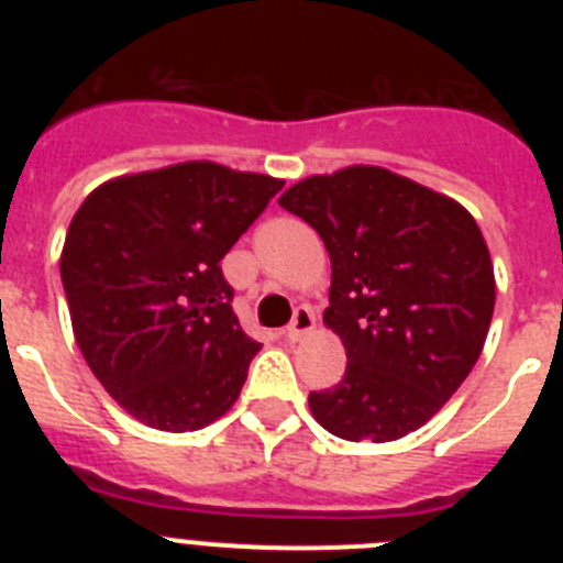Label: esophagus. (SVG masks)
I'll return each mask as SVG.
<instances>
[{"label":"esophagus","instance_id":"1","mask_svg":"<svg viewBox=\"0 0 563 563\" xmlns=\"http://www.w3.org/2000/svg\"><path fill=\"white\" fill-rule=\"evenodd\" d=\"M312 327H316V316H312L310 307H298V310L292 312L290 327L285 330V338H287V341L296 343V341H301L307 332H312Z\"/></svg>","mask_w":563,"mask_h":563}]
</instances>
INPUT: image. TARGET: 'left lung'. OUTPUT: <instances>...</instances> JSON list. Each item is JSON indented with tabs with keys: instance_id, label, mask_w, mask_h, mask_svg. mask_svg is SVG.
<instances>
[{
	"instance_id": "obj_1",
	"label": "left lung",
	"mask_w": 563,
	"mask_h": 563,
	"mask_svg": "<svg viewBox=\"0 0 563 563\" xmlns=\"http://www.w3.org/2000/svg\"><path fill=\"white\" fill-rule=\"evenodd\" d=\"M278 206L324 239V321L346 372L310 411L350 442H391L445 406L479 361L496 282L479 225L460 202L377 166L316 174Z\"/></svg>"
}]
</instances>
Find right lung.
Segmentation results:
<instances>
[{"instance_id":"add662e5","label":"right lung","mask_w":563,"mask_h":563,"mask_svg":"<svg viewBox=\"0 0 563 563\" xmlns=\"http://www.w3.org/2000/svg\"><path fill=\"white\" fill-rule=\"evenodd\" d=\"M282 186L200 161L118 177L81 202L62 251L73 332L134 420L183 434L236 402L258 343L220 262Z\"/></svg>"}]
</instances>
